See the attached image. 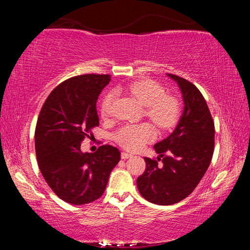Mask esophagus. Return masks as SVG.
Wrapping results in <instances>:
<instances>
[{
  "label": "esophagus",
  "mask_w": 250,
  "mask_h": 250,
  "mask_svg": "<svg viewBox=\"0 0 250 250\" xmlns=\"http://www.w3.org/2000/svg\"><path fill=\"white\" fill-rule=\"evenodd\" d=\"M131 156H132V154L128 153V152H121V159L125 160V159H129V158H131Z\"/></svg>",
  "instance_id": "34e87169"
}]
</instances>
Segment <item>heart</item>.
<instances>
[{
  "label": "heart",
  "mask_w": 250,
  "mask_h": 250,
  "mask_svg": "<svg viewBox=\"0 0 250 250\" xmlns=\"http://www.w3.org/2000/svg\"><path fill=\"white\" fill-rule=\"evenodd\" d=\"M129 91L135 99L146 107V113L160 129L171 128L179 117V104L176 99L167 96L163 87L152 80L142 79L130 84ZM115 92L110 91L104 97L100 105V112L104 118L111 115ZM155 137L153 126L149 124L126 125L117 131L115 140L121 146L130 151L142 147Z\"/></svg>",
  "instance_id": "1"
}]
</instances>
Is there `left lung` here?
Here are the masks:
<instances>
[{
    "mask_svg": "<svg viewBox=\"0 0 250 250\" xmlns=\"http://www.w3.org/2000/svg\"><path fill=\"white\" fill-rule=\"evenodd\" d=\"M177 83L184 107L173 132L154 145L163 158H145L146 168L138 177L141 195L153 204L171 205L191 194L208 168L214 152V122L201 91L192 83L179 76L167 74ZM167 153V156H164Z\"/></svg>",
    "mask_w": 250,
    "mask_h": 250,
    "instance_id": "1",
    "label": "left lung"
}]
</instances>
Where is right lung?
Segmentation results:
<instances>
[{
  "label": "right lung",
  "mask_w": 250,
  "mask_h": 250,
  "mask_svg": "<svg viewBox=\"0 0 250 250\" xmlns=\"http://www.w3.org/2000/svg\"><path fill=\"white\" fill-rule=\"evenodd\" d=\"M109 82V75L94 74L65 80L50 92L37 120L35 151L42 175L69 204L98 200L120 161L119 150L112 146H101L95 153L80 149L99 125L96 104Z\"/></svg>",
  "instance_id": "right-lung-1"
}]
</instances>
